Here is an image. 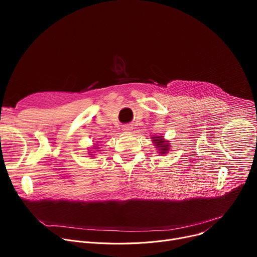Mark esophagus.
Returning <instances> with one entry per match:
<instances>
[{
    "label": "esophagus",
    "mask_w": 257,
    "mask_h": 257,
    "mask_svg": "<svg viewBox=\"0 0 257 257\" xmlns=\"http://www.w3.org/2000/svg\"><path fill=\"white\" fill-rule=\"evenodd\" d=\"M132 129H133L132 125H129V124H128V125H124V126H123V130H124V131H126V132H130Z\"/></svg>",
    "instance_id": "1"
}]
</instances>
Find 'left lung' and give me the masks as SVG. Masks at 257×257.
Masks as SVG:
<instances>
[{
    "label": "left lung",
    "mask_w": 257,
    "mask_h": 257,
    "mask_svg": "<svg viewBox=\"0 0 257 257\" xmlns=\"http://www.w3.org/2000/svg\"><path fill=\"white\" fill-rule=\"evenodd\" d=\"M152 139H153V142H154V144H155V146H156V148L158 149L160 154H166L169 151V149H170L169 146L170 145L168 144V142H166L164 140L163 137H154Z\"/></svg>",
    "instance_id": "obj_1"
}]
</instances>
